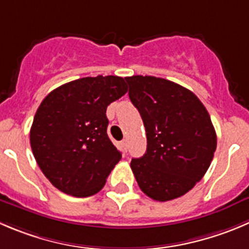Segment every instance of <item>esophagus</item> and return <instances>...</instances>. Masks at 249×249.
<instances>
[{"mask_svg":"<svg viewBox=\"0 0 249 249\" xmlns=\"http://www.w3.org/2000/svg\"><path fill=\"white\" fill-rule=\"evenodd\" d=\"M122 147L124 148V151H127V141L126 140H123L122 141Z\"/></svg>","mask_w":249,"mask_h":249,"instance_id":"34e87169","label":"esophagus"}]
</instances>
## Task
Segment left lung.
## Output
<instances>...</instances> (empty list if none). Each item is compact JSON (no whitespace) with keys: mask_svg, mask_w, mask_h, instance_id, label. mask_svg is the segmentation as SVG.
<instances>
[{"mask_svg":"<svg viewBox=\"0 0 249 249\" xmlns=\"http://www.w3.org/2000/svg\"><path fill=\"white\" fill-rule=\"evenodd\" d=\"M146 127L147 151L131 160L144 195L158 202L183 196L208 170L216 149L209 113L192 91L166 79L125 78Z\"/></svg>","mask_w":249,"mask_h":249,"instance_id":"1","label":"left lung"}]
</instances>
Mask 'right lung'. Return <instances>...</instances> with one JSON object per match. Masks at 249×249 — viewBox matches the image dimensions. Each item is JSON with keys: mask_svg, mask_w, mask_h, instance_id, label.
<instances>
[{"mask_svg": "<svg viewBox=\"0 0 249 249\" xmlns=\"http://www.w3.org/2000/svg\"><path fill=\"white\" fill-rule=\"evenodd\" d=\"M127 92L120 76L98 75L51 91L36 110L30 144L55 189L74 197L97 194L122 153L107 135V107Z\"/></svg>", "mask_w": 249, "mask_h": 249, "instance_id": "right-lung-1", "label": "right lung"}]
</instances>
